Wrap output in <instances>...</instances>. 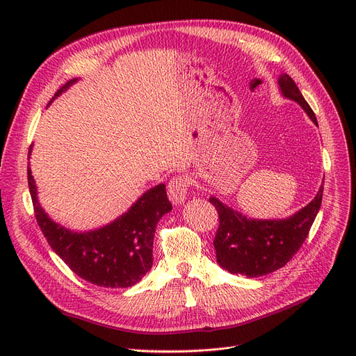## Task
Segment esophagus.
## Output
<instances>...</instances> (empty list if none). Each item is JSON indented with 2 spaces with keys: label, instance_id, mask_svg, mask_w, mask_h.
Returning a JSON list of instances; mask_svg holds the SVG:
<instances>
[{
  "label": "esophagus",
  "instance_id": "esophagus-1",
  "mask_svg": "<svg viewBox=\"0 0 356 356\" xmlns=\"http://www.w3.org/2000/svg\"><path fill=\"white\" fill-rule=\"evenodd\" d=\"M188 191H189V179L184 176H177L173 177L168 183V199H170L175 204H181L186 197H188Z\"/></svg>",
  "mask_w": 356,
  "mask_h": 356
}]
</instances>
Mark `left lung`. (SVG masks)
Listing matches in <instances>:
<instances>
[{
    "mask_svg": "<svg viewBox=\"0 0 356 356\" xmlns=\"http://www.w3.org/2000/svg\"><path fill=\"white\" fill-rule=\"evenodd\" d=\"M282 95L300 105L317 125L314 112L287 73L278 78ZM323 183L314 199L298 212L284 219H252L211 196L219 215V228L213 247L218 264L232 274L250 278L266 275L284 267L303 245L321 209Z\"/></svg>",
    "mask_w": 356,
    "mask_h": 356,
    "instance_id": "obj_1",
    "label": "left lung"
}]
</instances>
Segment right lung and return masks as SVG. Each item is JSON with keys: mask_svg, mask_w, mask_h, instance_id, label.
Here are the masks:
<instances>
[{"mask_svg": "<svg viewBox=\"0 0 356 356\" xmlns=\"http://www.w3.org/2000/svg\"><path fill=\"white\" fill-rule=\"evenodd\" d=\"M76 82L78 79H70L56 92L54 98ZM31 148L33 145L29 159ZM27 177L37 223L51 250L74 274L99 287L127 289L152 270L156 227L161 216L172 211L163 183L143 193L133 207L108 225L76 232L59 225L40 207L30 165Z\"/></svg>", "mask_w": 356, "mask_h": 356, "instance_id": "add662e5", "label": "right lung"}]
</instances>
